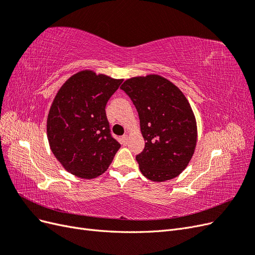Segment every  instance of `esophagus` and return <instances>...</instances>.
<instances>
[{"label":"esophagus","instance_id":"esophagus-1","mask_svg":"<svg viewBox=\"0 0 255 255\" xmlns=\"http://www.w3.org/2000/svg\"><path fill=\"white\" fill-rule=\"evenodd\" d=\"M121 141H122L123 144H127L128 141V135L122 136V137H121Z\"/></svg>","mask_w":255,"mask_h":255}]
</instances>
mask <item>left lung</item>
I'll use <instances>...</instances> for the list:
<instances>
[{"mask_svg":"<svg viewBox=\"0 0 255 255\" xmlns=\"http://www.w3.org/2000/svg\"><path fill=\"white\" fill-rule=\"evenodd\" d=\"M138 112L144 139L136 156L141 173L153 182L179 176L194 155L198 130L195 114L183 92L158 74L128 79L120 87Z\"/></svg>","mask_w":255,"mask_h":255,"instance_id":"1","label":"left lung"}]
</instances>
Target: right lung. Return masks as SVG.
I'll return each mask as SVG.
<instances>
[{
	"mask_svg": "<svg viewBox=\"0 0 255 255\" xmlns=\"http://www.w3.org/2000/svg\"><path fill=\"white\" fill-rule=\"evenodd\" d=\"M92 70L70 76L50 107L47 135L54 156L81 179L103 174L120 148L110 133L105 106L122 83Z\"/></svg>",
	"mask_w": 255,
	"mask_h": 255,
	"instance_id": "add662e5",
	"label": "right lung"
}]
</instances>
